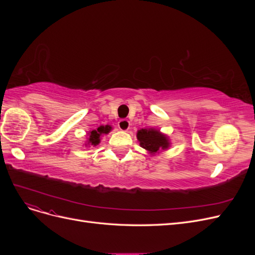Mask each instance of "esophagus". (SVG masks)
I'll return each instance as SVG.
<instances>
[{
  "mask_svg": "<svg viewBox=\"0 0 255 255\" xmlns=\"http://www.w3.org/2000/svg\"><path fill=\"white\" fill-rule=\"evenodd\" d=\"M118 127L121 130H128L129 128V122L128 119H121L118 122Z\"/></svg>",
  "mask_w": 255,
  "mask_h": 255,
  "instance_id": "34e87169",
  "label": "esophagus"
}]
</instances>
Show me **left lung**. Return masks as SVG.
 I'll use <instances>...</instances> for the list:
<instances>
[{
    "label": "left lung",
    "mask_w": 255,
    "mask_h": 255,
    "mask_svg": "<svg viewBox=\"0 0 255 255\" xmlns=\"http://www.w3.org/2000/svg\"><path fill=\"white\" fill-rule=\"evenodd\" d=\"M137 139L139 140L143 149L150 151L151 153H155L160 149L164 150L169 145L166 136L160 134L157 129L153 128H142L138 130Z\"/></svg>",
    "instance_id": "obj_1"
}]
</instances>
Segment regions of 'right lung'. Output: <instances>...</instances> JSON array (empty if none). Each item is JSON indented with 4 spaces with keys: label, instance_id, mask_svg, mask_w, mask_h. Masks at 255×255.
Returning a JSON list of instances; mask_svg holds the SVG:
<instances>
[{
    "label": "right lung",
    "instance_id": "right-lung-1",
    "mask_svg": "<svg viewBox=\"0 0 255 255\" xmlns=\"http://www.w3.org/2000/svg\"><path fill=\"white\" fill-rule=\"evenodd\" d=\"M112 129V127L111 126H101L100 128H98V129H94L91 130L90 132V135H89V143L94 144V145H97L99 142H100V136H101L102 134H107L110 133Z\"/></svg>",
    "mask_w": 255,
    "mask_h": 255
}]
</instances>
